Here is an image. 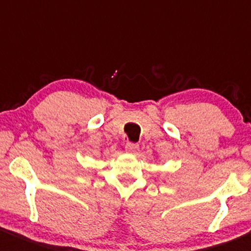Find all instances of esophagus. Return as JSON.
Listing matches in <instances>:
<instances>
[{
	"mask_svg": "<svg viewBox=\"0 0 251 251\" xmlns=\"http://www.w3.org/2000/svg\"><path fill=\"white\" fill-rule=\"evenodd\" d=\"M126 151H127L128 153H131V154H136V153H137V151H138V148H140V146L137 145V143H131V142H128V143H126Z\"/></svg>",
	"mask_w": 251,
	"mask_h": 251,
	"instance_id": "34e87169",
	"label": "esophagus"
}]
</instances>
